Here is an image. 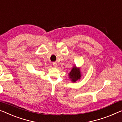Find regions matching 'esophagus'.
<instances>
[{"label": "esophagus", "instance_id": "esophagus-1", "mask_svg": "<svg viewBox=\"0 0 122 122\" xmlns=\"http://www.w3.org/2000/svg\"><path fill=\"white\" fill-rule=\"evenodd\" d=\"M53 66H55V67H57V62H53Z\"/></svg>", "mask_w": 122, "mask_h": 122}]
</instances>
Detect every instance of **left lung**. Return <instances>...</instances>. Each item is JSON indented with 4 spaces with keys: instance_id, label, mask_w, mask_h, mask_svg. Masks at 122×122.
I'll return each mask as SVG.
<instances>
[{
    "instance_id": "obj_1",
    "label": "left lung",
    "mask_w": 122,
    "mask_h": 122,
    "mask_svg": "<svg viewBox=\"0 0 122 122\" xmlns=\"http://www.w3.org/2000/svg\"><path fill=\"white\" fill-rule=\"evenodd\" d=\"M81 73L79 68H77L76 66H74L69 73V78L71 79L72 82H76V81L80 79L81 77Z\"/></svg>"
}]
</instances>
